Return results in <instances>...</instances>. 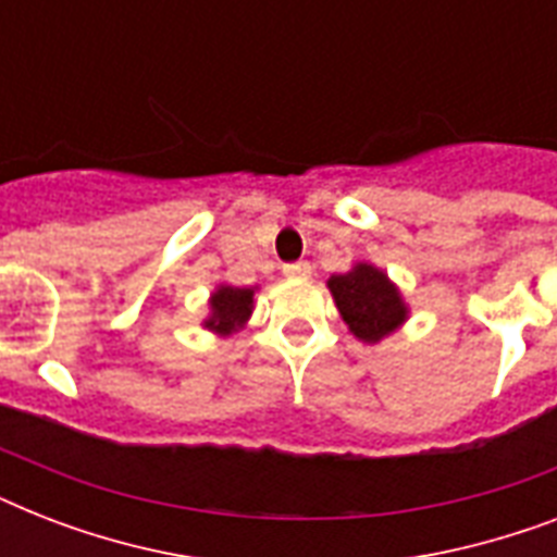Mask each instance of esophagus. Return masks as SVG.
Wrapping results in <instances>:
<instances>
[{
    "mask_svg": "<svg viewBox=\"0 0 557 557\" xmlns=\"http://www.w3.org/2000/svg\"><path fill=\"white\" fill-rule=\"evenodd\" d=\"M283 274H286L288 280H300V277H309L312 274V265L309 262H288V265H283Z\"/></svg>",
    "mask_w": 557,
    "mask_h": 557,
    "instance_id": "34e87169",
    "label": "esophagus"
}]
</instances>
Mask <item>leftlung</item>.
Returning a JSON list of instances; mask_svg holds the SVG:
<instances>
[{
    "label": "left lung",
    "instance_id": "8db88e82",
    "mask_svg": "<svg viewBox=\"0 0 557 557\" xmlns=\"http://www.w3.org/2000/svg\"><path fill=\"white\" fill-rule=\"evenodd\" d=\"M326 286L349 332L364 344H375L405 323L407 306L398 288L384 271L372 269L367 262H358L347 274H332Z\"/></svg>",
    "mask_w": 557,
    "mask_h": 557
}]
</instances>
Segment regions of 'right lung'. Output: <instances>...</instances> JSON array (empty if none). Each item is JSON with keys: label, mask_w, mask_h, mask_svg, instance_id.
Instances as JSON below:
<instances>
[{"label": "right lung", "mask_w": 557, "mask_h": 557, "mask_svg": "<svg viewBox=\"0 0 557 557\" xmlns=\"http://www.w3.org/2000/svg\"><path fill=\"white\" fill-rule=\"evenodd\" d=\"M253 309V288L219 286L210 297V318L205 321L210 332L231 335L251 318Z\"/></svg>", "instance_id": "obj_1"}]
</instances>
